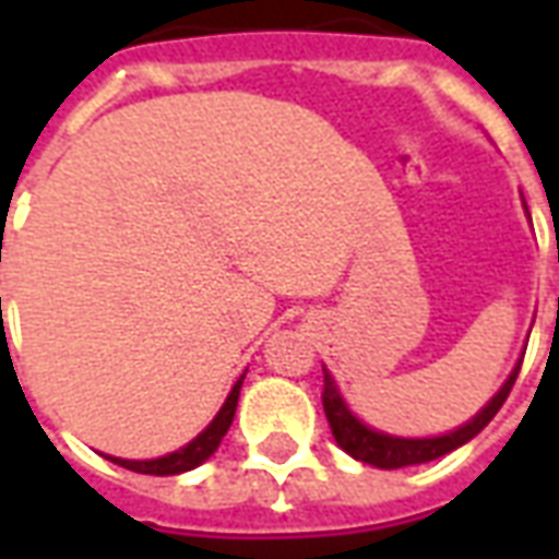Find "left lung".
I'll return each mask as SVG.
<instances>
[{"label":"left lung","mask_w":559,"mask_h":559,"mask_svg":"<svg viewBox=\"0 0 559 559\" xmlns=\"http://www.w3.org/2000/svg\"><path fill=\"white\" fill-rule=\"evenodd\" d=\"M557 260H559V251H557ZM518 371H521V365H518L515 371L509 374L503 389L488 401V407H481V413H476L467 425H461L457 431L443 433V437L404 440V437H389V433L371 431L368 425H362V421L347 411V404L341 401L338 389H335V383H332V377L329 374H323V413H326L329 428H332L335 443H338L347 455L383 469L411 467V464H425V461H433V457L449 455L452 449H457V445H464L467 440H473V437H476V433H479L481 428L493 419V416H497V411L503 407V401L509 399V392H512V386H515Z\"/></svg>","instance_id":"obj_1"}]
</instances>
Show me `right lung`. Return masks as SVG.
Listing matches in <instances>:
<instances>
[{
  "label": "right lung",
  "mask_w": 559,
  "mask_h": 559,
  "mask_svg": "<svg viewBox=\"0 0 559 559\" xmlns=\"http://www.w3.org/2000/svg\"><path fill=\"white\" fill-rule=\"evenodd\" d=\"M242 380L245 377L236 380V386H233V392L227 395V401H224V407L218 411V416L209 421L206 431L200 433V437H194L188 445H182L179 452L155 457V461H126V457H110V461L119 464V467L134 469V473H148V476H176V473H185V469L200 467V464H203V461L218 449L221 440H224V433L230 431L233 416H236V404H239V389H242Z\"/></svg>",
  "instance_id": "add662e5"
}]
</instances>
